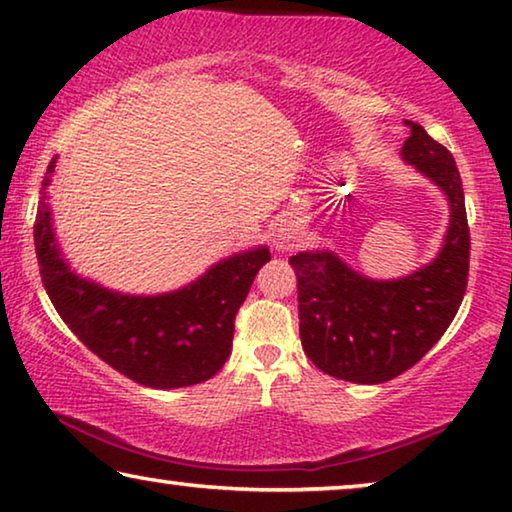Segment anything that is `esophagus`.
<instances>
[{"mask_svg":"<svg viewBox=\"0 0 512 512\" xmlns=\"http://www.w3.org/2000/svg\"><path fill=\"white\" fill-rule=\"evenodd\" d=\"M294 234H296V232H294L292 225L282 223V225L278 227V230H276V241H273V243H276L278 250H289V248H292Z\"/></svg>","mask_w":512,"mask_h":512,"instance_id":"34e87169","label":"esophagus"}]
</instances>
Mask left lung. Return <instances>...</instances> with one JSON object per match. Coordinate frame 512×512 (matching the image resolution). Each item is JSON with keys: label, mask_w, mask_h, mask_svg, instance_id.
<instances>
[{"label": "left lung", "mask_w": 512, "mask_h": 512, "mask_svg": "<svg viewBox=\"0 0 512 512\" xmlns=\"http://www.w3.org/2000/svg\"><path fill=\"white\" fill-rule=\"evenodd\" d=\"M402 160L437 183L451 207L439 255L409 276L372 280L331 250L289 257L299 289L303 352L319 370L354 384H384L437 345L467 292L469 225L455 158L423 126L404 121Z\"/></svg>", "instance_id": "left-lung-1"}]
</instances>
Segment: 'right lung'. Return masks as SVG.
<instances>
[{
  "mask_svg": "<svg viewBox=\"0 0 512 512\" xmlns=\"http://www.w3.org/2000/svg\"><path fill=\"white\" fill-rule=\"evenodd\" d=\"M50 160L38 202L34 243L52 305L80 342L121 375L149 388H181L211 379L232 352L234 317L271 253H236L170 294L133 296L75 273L52 230Z\"/></svg>",
  "mask_w": 512,
  "mask_h": 512,
  "instance_id": "1",
  "label": "right lung"
}]
</instances>
